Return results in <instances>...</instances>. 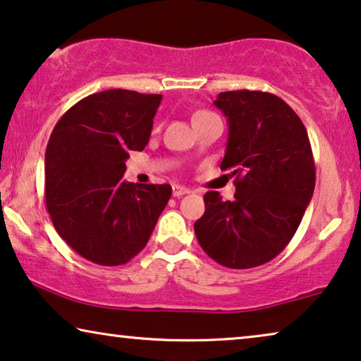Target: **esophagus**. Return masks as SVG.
Returning a JSON list of instances; mask_svg holds the SVG:
<instances>
[{"instance_id": "obj_1", "label": "esophagus", "mask_w": 361, "mask_h": 361, "mask_svg": "<svg viewBox=\"0 0 361 361\" xmlns=\"http://www.w3.org/2000/svg\"><path fill=\"white\" fill-rule=\"evenodd\" d=\"M189 189H187V187H182V185H174L172 187V195L174 197H182V195H185V194H189Z\"/></svg>"}]
</instances>
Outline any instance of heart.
<instances>
[{"instance_id":"b5f03b06","label":"heart","mask_w":361,"mask_h":361,"mask_svg":"<svg viewBox=\"0 0 361 361\" xmlns=\"http://www.w3.org/2000/svg\"><path fill=\"white\" fill-rule=\"evenodd\" d=\"M207 113H210V111H205V110H200V111H197L195 115H194V118H197V116H202V115H207Z\"/></svg>"}]
</instances>
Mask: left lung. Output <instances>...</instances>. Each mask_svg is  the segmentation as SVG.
Masks as SVG:
<instances>
[{
  "label": "left lung",
  "instance_id": "8db88e82",
  "mask_svg": "<svg viewBox=\"0 0 361 361\" xmlns=\"http://www.w3.org/2000/svg\"><path fill=\"white\" fill-rule=\"evenodd\" d=\"M228 120L221 169L235 177V200L204 195L194 230L202 250L231 269L268 263L299 228L312 199L315 164L304 123L268 92H221L214 102Z\"/></svg>",
  "mask_w": 361,
  "mask_h": 361
}]
</instances>
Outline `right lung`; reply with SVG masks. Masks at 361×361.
Returning a JSON list of instances; mask_svg holds the SVG:
<instances>
[{
	"instance_id": "right-lung-1",
	"label": "right lung",
	"mask_w": 361,
	"mask_h": 361,
	"mask_svg": "<svg viewBox=\"0 0 361 361\" xmlns=\"http://www.w3.org/2000/svg\"><path fill=\"white\" fill-rule=\"evenodd\" d=\"M161 95L113 88L82 98L57 121L46 149V205L61 238L83 258L120 266L145 248L171 199L169 184L121 179L142 151Z\"/></svg>"
}]
</instances>
